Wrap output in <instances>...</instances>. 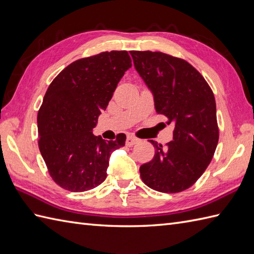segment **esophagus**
<instances>
[{
  "label": "esophagus",
  "instance_id": "34e87169",
  "mask_svg": "<svg viewBox=\"0 0 254 254\" xmlns=\"http://www.w3.org/2000/svg\"><path fill=\"white\" fill-rule=\"evenodd\" d=\"M139 142V139L135 136H132V135H128L127 137V146H132V145L136 144Z\"/></svg>",
  "mask_w": 254,
  "mask_h": 254
}]
</instances>
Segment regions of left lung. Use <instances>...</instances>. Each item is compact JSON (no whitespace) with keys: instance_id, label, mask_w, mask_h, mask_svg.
Returning a JSON list of instances; mask_svg holds the SVG:
<instances>
[{"instance_id":"left-lung-1","label":"left lung","mask_w":254,"mask_h":254,"mask_svg":"<svg viewBox=\"0 0 254 254\" xmlns=\"http://www.w3.org/2000/svg\"><path fill=\"white\" fill-rule=\"evenodd\" d=\"M134 67L153 95L155 110L175 126L166 148L150 141L154 158L141 166L145 185L164 193L181 192L203 175L218 144L212 89L191 64L163 52L131 51Z\"/></svg>"}]
</instances>
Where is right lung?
<instances>
[{"label": "right lung", "instance_id": "add662e5", "mask_svg": "<svg viewBox=\"0 0 254 254\" xmlns=\"http://www.w3.org/2000/svg\"><path fill=\"white\" fill-rule=\"evenodd\" d=\"M131 62L127 51L80 59L47 89L37 118L38 143L52 179L65 190L84 192L99 186L112 152L126 145L124 134L105 141L93 130Z\"/></svg>", "mask_w": 254, "mask_h": 254}]
</instances>
